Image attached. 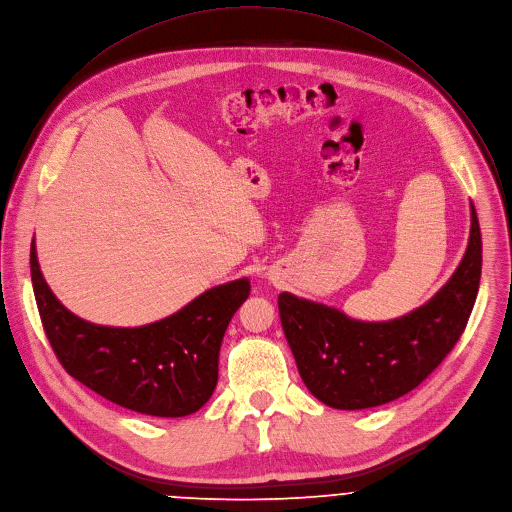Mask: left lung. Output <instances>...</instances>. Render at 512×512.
I'll return each instance as SVG.
<instances>
[{"instance_id": "obj_1", "label": "left lung", "mask_w": 512, "mask_h": 512, "mask_svg": "<svg viewBox=\"0 0 512 512\" xmlns=\"http://www.w3.org/2000/svg\"><path fill=\"white\" fill-rule=\"evenodd\" d=\"M480 270L482 240L472 206L470 240L460 266L430 302L410 315L363 323L282 292L280 323L304 385L335 410H365L412 391L462 337Z\"/></svg>"}]
</instances>
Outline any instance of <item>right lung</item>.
<instances>
[{
  "instance_id": "1",
  "label": "right lung",
  "mask_w": 512,
  "mask_h": 512,
  "mask_svg": "<svg viewBox=\"0 0 512 512\" xmlns=\"http://www.w3.org/2000/svg\"><path fill=\"white\" fill-rule=\"evenodd\" d=\"M30 268L44 333L68 375L127 410L183 418L218 383L224 333L250 294L248 278L210 288L163 321L117 329L78 319L48 288L32 240Z\"/></svg>"
}]
</instances>
